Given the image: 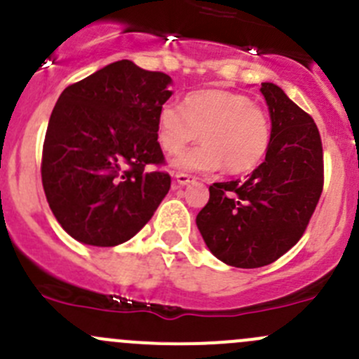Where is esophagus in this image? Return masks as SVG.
<instances>
[{"label":"esophagus","instance_id":"esophagus-1","mask_svg":"<svg viewBox=\"0 0 359 359\" xmlns=\"http://www.w3.org/2000/svg\"><path fill=\"white\" fill-rule=\"evenodd\" d=\"M175 182L179 186H187V184H193L194 182V177L187 175V173H175Z\"/></svg>","mask_w":359,"mask_h":359}]
</instances>
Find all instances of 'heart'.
Masks as SVG:
<instances>
[{"instance_id": "obj_1", "label": "heart", "mask_w": 359, "mask_h": 359, "mask_svg": "<svg viewBox=\"0 0 359 359\" xmlns=\"http://www.w3.org/2000/svg\"><path fill=\"white\" fill-rule=\"evenodd\" d=\"M203 146L175 159L191 172L226 168L231 175L252 172L269 149L267 114L247 95L229 90H200L184 99V109L166 102L158 112V144L170 156L184 153L198 139Z\"/></svg>"}]
</instances>
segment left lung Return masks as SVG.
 <instances>
[{"mask_svg":"<svg viewBox=\"0 0 359 359\" xmlns=\"http://www.w3.org/2000/svg\"><path fill=\"white\" fill-rule=\"evenodd\" d=\"M271 116L266 159L245 182H215L196 226L210 252L253 269L302 238L323 191V147L314 119L274 83L260 86Z\"/></svg>","mask_w":359,"mask_h":359,"instance_id":"obj_1","label":"left lung"}]
</instances>
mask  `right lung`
<instances>
[{"label":"right lung","mask_w":359,"mask_h":359,"mask_svg":"<svg viewBox=\"0 0 359 359\" xmlns=\"http://www.w3.org/2000/svg\"><path fill=\"white\" fill-rule=\"evenodd\" d=\"M172 78L118 60L60 93L43 144L46 201L69 236L116 247L135 236L170 189L158 144Z\"/></svg>","instance_id":"right-lung-1"}]
</instances>
